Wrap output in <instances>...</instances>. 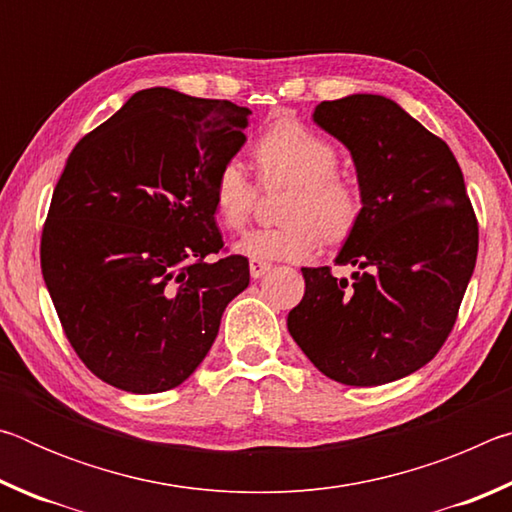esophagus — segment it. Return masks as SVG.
<instances>
[{
	"instance_id": "34e87169",
	"label": "esophagus",
	"mask_w": 512,
	"mask_h": 512,
	"mask_svg": "<svg viewBox=\"0 0 512 512\" xmlns=\"http://www.w3.org/2000/svg\"><path fill=\"white\" fill-rule=\"evenodd\" d=\"M268 268H271V264L264 262V259H250V275H253L255 280L257 277H262Z\"/></svg>"
}]
</instances>
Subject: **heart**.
I'll list each match as a JSON object with an SVG mask.
<instances>
[{
    "instance_id": "b5f03b06",
    "label": "heart",
    "mask_w": 512,
    "mask_h": 512,
    "mask_svg": "<svg viewBox=\"0 0 512 512\" xmlns=\"http://www.w3.org/2000/svg\"><path fill=\"white\" fill-rule=\"evenodd\" d=\"M253 158L264 187L289 185L282 207V225L259 228L237 241L250 259L302 262L318 250L320 241L341 244L359 228L366 210L361 187L336 173L339 153L323 135L298 121H277L257 137ZM214 210L230 230L248 223L257 203V185L244 164L223 162L212 183Z\"/></svg>"
}]
</instances>
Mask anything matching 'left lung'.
<instances>
[{"label": "left lung", "mask_w": 512, "mask_h": 512, "mask_svg": "<svg viewBox=\"0 0 512 512\" xmlns=\"http://www.w3.org/2000/svg\"><path fill=\"white\" fill-rule=\"evenodd\" d=\"M314 121L350 151L366 201L329 266L302 268L287 327L309 361L348 386H379L436 357L456 323L479 253V225L449 146L395 101L350 94Z\"/></svg>", "instance_id": "8db88e82"}]
</instances>
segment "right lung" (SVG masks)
Here are the masks:
<instances>
[{"instance_id":"right-lung-1","label":"right lung","mask_w":512,"mask_h":512,"mask_svg":"<svg viewBox=\"0 0 512 512\" xmlns=\"http://www.w3.org/2000/svg\"><path fill=\"white\" fill-rule=\"evenodd\" d=\"M250 110L140 90L74 146L42 228V277L74 352L128 393L176 388L201 366L248 259L219 255L212 183Z\"/></svg>"}]
</instances>
